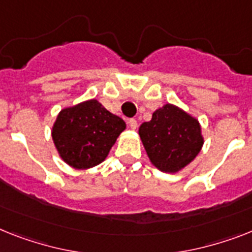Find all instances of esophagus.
Instances as JSON below:
<instances>
[{"label":"esophagus","mask_w":252,"mask_h":252,"mask_svg":"<svg viewBox=\"0 0 252 252\" xmlns=\"http://www.w3.org/2000/svg\"><path fill=\"white\" fill-rule=\"evenodd\" d=\"M128 124V127L131 128V130H135V128L138 127V122H136V120H134V118H130L127 121Z\"/></svg>","instance_id":"34e87169"}]
</instances>
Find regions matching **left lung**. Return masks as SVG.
Listing matches in <instances>:
<instances>
[{"label": "left lung", "mask_w": 252, "mask_h": 252, "mask_svg": "<svg viewBox=\"0 0 252 252\" xmlns=\"http://www.w3.org/2000/svg\"><path fill=\"white\" fill-rule=\"evenodd\" d=\"M139 135L152 163L171 174L189 165L203 145L199 122L172 104H165L151 121L141 124Z\"/></svg>", "instance_id": "1"}]
</instances>
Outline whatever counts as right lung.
Wrapping results in <instances>:
<instances>
[{
  "label": "right lung",
  "mask_w": 252,
  "mask_h": 252,
  "mask_svg": "<svg viewBox=\"0 0 252 252\" xmlns=\"http://www.w3.org/2000/svg\"><path fill=\"white\" fill-rule=\"evenodd\" d=\"M126 124L95 99L64 108L53 126L54 144L65 163L78 170L107 158Z\"/></svg>",
  "instance_id": "add662e5"
}]
</instances>
